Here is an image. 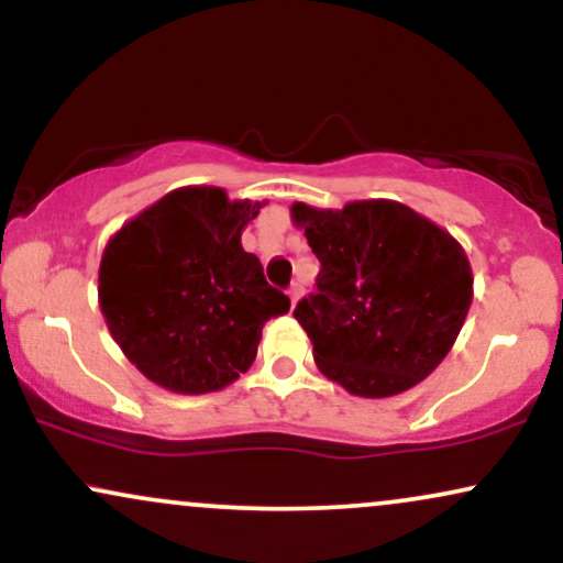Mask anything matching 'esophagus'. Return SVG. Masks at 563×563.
<instances>
[{
	"mask_svg": "<svg viewBox=\"0 0 563 563\" xmlns=\"http://www.w3.org/2000/svg\"><path fill=\"white\" fill-rule=\"evenodd\" d=\"M288 296H290V303H294V307H296V301H299L301 296H303V288L299 286V283H294V286H290V290H288Z\"/></svg>",
	"mask_w": 563,
	"mask_h": 563,
	"instance_id": "34e87169",
	"label": "esophagus"
}]
</instances>
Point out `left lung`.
Returning a JSON list of instances; mask_svg holds the SVG:
<instances>
[{"label": "left lung", "instance_id": "obj_1", "mask_svg": "<svg viewBox=\"0 0 563 563\" xmlns=\"http://www.w3.org/2000/svg\"><path fill=\"white\" fill-rule=\"evenodd\" d=\"M320 260L318 290L296 303L322 376L354 397L412 389L448 357L474 299L461 243L397 200L344 209L290 206Z\"/></svg>", "mask_w": 563, "mask_h": 563}]
</instances>
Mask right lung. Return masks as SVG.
<instances>
[{"mask_svg":"<svg viewBox=\"0 0 563 563\" xmlns=\"http://www.w3.org/2000/svg\"><path fill=\"white\" fill-rule=\"evenodd\" d=\"M260 209L222 187H179L108 241L102 318L153 384L177 394L224 389L254 363L264 322L290 309L241 245Z\"/></svg>","mask_w":563,"mask_h":563,"instance_id":"add662e5","label":"right lung"}]
</instances>
